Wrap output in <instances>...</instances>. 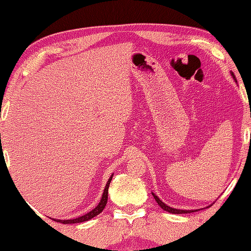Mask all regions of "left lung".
<instances>
[{
	"label": "left lung",
	"instance_id": "obj_1",
	"mask_svg": "<svg viewBox=\"0 0 251 251\" xmlns=\"http://www.w3.org/2000/svg\"><path fill=\"white\" fill-rule=\"evenodd\" d=\"M230 75H231V76H233L234 81L237 82L236 76L234 75L233 72H230ZM152 195H153V198H154V200H156V202L158 203L159 206H160V207L163 209V211L169 212V213H171V214H186V213H193V212H197V211H200V209H202V208H199V209H177V208L169 206V205H167L166 203H163V202L161 201V200L159 199L154 193H152ZM209 206H211V205H208V206H206V208L209 207Z\"/></svg>",
	"mask_w": 251,
	"mask_h": 251
}]
</instances>
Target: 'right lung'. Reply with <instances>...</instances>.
Returning a JSON list of instances; mask_svg holds the SVG:
<instances>
[{
	"label": "right lung",
	"mask_w": 251,
	"mask_h": 251,
	"mask_svg": "<svg viewBox=\"0 0 251 251\" xmlns=\"http://www.w3.org/2000/svg\"><path fill=\"white\" fill-rule=\"evenodd\" d=\"M112 177H113V175L110 176V179H108V181L106 182V185H105V188H104L102 198H101V200H100V203L92 209V211H90L89 213H86V214H84V215H82V216L74 218V220H72V218H71V220H56V218H53V221L59 222V223H62V224H76V223L86 222V221L91 220V218H93V217H95L97 215H99V214L103 211L104 207L106 206L107 194H108V186H110V183H111V181H112Z\"/></svg>",
	"instance_id": "add662e5"
}]
</instances>
